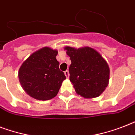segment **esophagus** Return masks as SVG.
Here are the masks:
<instances>
[{
    "label": "esophagus",
    "mask_w": 135,
    "mask_h": 135,
    "mask_svg": "<svg viewBox=\"0 0 135 135\" xmlns=\"http://www.w3.org/2000/svg\"><path fill=\"white\" fill-rule=\"evenodd\" d=\"M64 74H65L66 77L67 78H69V71L68 70H66V71H64Z\"/></svg>",
    "instance_id": "esophagus-1"
}]
</instances>
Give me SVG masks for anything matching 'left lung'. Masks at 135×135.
I'll return each instance as SVG.
<instances>
[{
	"instance_id": "8db88e82",
	"label": "left lung",
	"mask_w": 135,
	"mask_h": 135,
	"mask_svg": "<svg viewBox=\"0 0 135 135\" xmlns=\"http://www.w3.org/2000/svg\"><path fill=\"white\" fill-rule=\"evenodd\" d=\"M71 64L69 79L76 92L85 98L99 96L109 83V66L98 52L89 47H66Z\"/></svg>"
}]
</instances>
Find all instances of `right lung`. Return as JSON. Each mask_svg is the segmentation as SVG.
<instances>
[{
  "label": "right lung",
  "instance_id": "right-lung-1",
  "mask_svg": "<svg viewBox=\"0 0 135 135\" xmlns=\"http://www.w3.org/2000/svg\"><path fill=\"white\" fill-rule=\"evenodd\" d=\"M57 52L45 47L24 61L19 70V79L27 94L38 100H49L59 92L66 79L56 59Z\"/></svg>",
  "mask_w": 135,
  "mask_h": 135
}]
</instances>
